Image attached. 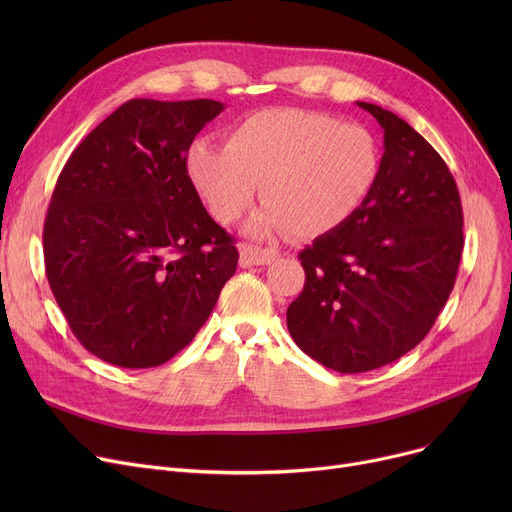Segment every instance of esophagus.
<instances>
[{"mask_svg":"<svg viewBox=\"0 0 512 512\" xmlns=\"http://www.w3.org/2000/svg\"><path fill=\"white\" fill-rule=\"evenodd\" d=\"M278 257H280V253L276 249H261V247H251V245L240 247V265L242 267L267 265V263H274Z\"/></svg>","mask_w":512,"mask_h":512,"instance_id":"obj_1","label":"esophagus"}]
</instances>
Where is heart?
I'll return each mask as SVG.
<instances>
[{"mask_svg":"<svg viewBox=\"0 0 512 512\" xmlns=\"http://www.w3.org/2000/svg\"><path fill=\"white\" fill-rule=\"evenodd\" d=\"M380 145L359 124L307 110H263L234 124L226 149L197 141L186 172L215 222L234 224L261 195L251 236H324L367 203L380 176Z\"/></svg>","mask_w":512,"mask_h":512,"instance_id":"obj_1","label":"heart"}]
</instances>
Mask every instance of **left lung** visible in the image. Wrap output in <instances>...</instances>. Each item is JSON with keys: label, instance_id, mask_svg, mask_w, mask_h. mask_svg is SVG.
Masks as SVG:
<instances>
[{"label": "left lung", "instance_id": "obj_1", "mask_svg": "<svg viewBox=\"0 0 512 512\" xmlns=\"http://www.w3.org/2000/svg\"><path fill=\"white\" fill-rule=\"evenodd\" d=\"M384 130L367 203L299 255L303 292L286 326L303 353L340 373L384 367L415 348L446 305L463 255V207L438 151L396 114L357 101Z\"/></svg>", "mask_w": 512, "mask_h": 512}]
</instances>
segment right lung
Segmentation results:
<instances>
[{
  "instance_id": "obj_1",
  "label": "right lung",
  "mask_w": 512,
  "mask_h": 512,
  "mask_svg": "<svg viewBox=\"0 0 512 512\" xmlns=\"http://www.w3.org/2000/svg\"><path fill=\"white\" fill-rule=\"evenodd\" d=\"M224 110L213 99H130L68 157L43 226L45 272L72 334L126 369L157 367L195 338L234 276L186 155Z\"/></svg>"
}]
</instances>
